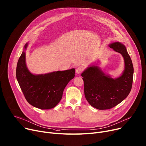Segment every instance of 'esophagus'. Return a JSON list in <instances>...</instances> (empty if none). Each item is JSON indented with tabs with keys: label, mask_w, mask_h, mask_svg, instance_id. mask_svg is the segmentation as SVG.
Listing matches in <instances>:
<instances>
[{
	"label": "esophagus",
	"mask_w": 146,
	"mask_h": 146,
	"mask_svg": "<svg viewBox=\"0 0 146 146\" xmlns=\"http://www.w3.org/2000/svg\"><path fill=\"white\" fill-rule=\"evenodd\" d=\"M83 70H84V68H83V67H82V66H79V67H78V68L76 69V73L77 74H80L82 71H83Z\"/></svg>",
	"instance_id": "1"
}]
</instances>
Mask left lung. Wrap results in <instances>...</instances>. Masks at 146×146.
Segmentation results:
<instances>
[{"instance_id":"obj_1","label":"left lung","mask_w":146,"mask_h":146,"mask_svg":"<svg viewBox=\"0 0 146 146\" xmlns=\"http://www.w3.org/2000/svg\"><path fill=\"white\" fill-rule=\"evenodd\" d=\"M109 47L123 56L125 68L121 75L111 78L98 64L89 66L81 74L87 101L99 110L109 109L121 102L129 95L133 83V63L125 45L117 41L110 44Z\"/></svg>"}]
</instances>
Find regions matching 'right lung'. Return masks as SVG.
Instances as JSON below:
<instances>
[{
  "mask_svg": "<svg viewBox=\"0 0 146 146\" xmlns=\"http://www.w3.org/2000/svg\"><path fill=\"white\" fill-rule=\"evenodd\" d=\"M29 42L18 60L16 78L27 101L40 109L54 108L61 100L64 89L75 76V69L54 71L44 74H32L26 62V50Z\"/></svg>",
  "mask_w": 146,
  "mask_h": 146,
  "instance_id": "obj_1",
  "label": "right lung"
}]
</instances>
